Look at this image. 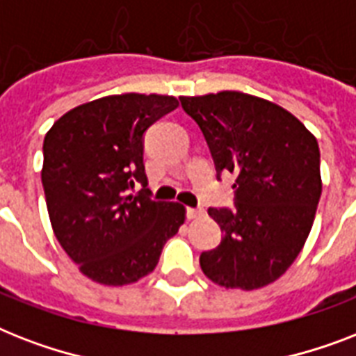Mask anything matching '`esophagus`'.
Here are the masks:
<instances>
[{
  "label": "esophagus",
  "mask_w": 356,
  "mask_h": 356,
  "mask_svg": "<svg viewBox=\"0 0 356 356\" xmlns=\"http://www.w3.org/2000/svg\"><path fill=\"white\" fill-rule=\"evenodd\" d=\"M203 214H205V211H203V209H192V207H188V209H186V218H188V220H195V218L203 216Z\"/></svg>",
  "instance_id": "esophagus-1"
}]
</instances>
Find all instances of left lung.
Returning a JSON list of instances; mask_svg holds the SVG:
<instances>
[{"mask_svg":"<svg viewBox=\"0 0 356 356\" xmlns=\"http://www.w3.org/2000/svg\"><path fill=\"white\" fill-rule=\"evenodd\" d=\"M179 99L205 136L216 177L236 175L233 209H209L223 240L201 253V270L220 286H266L290 268L312 229L321 195L318 142L288 111L249 94Z\"/></svg>","mask_w":356,"mask_h":356,"instance_id":"obj_1","label":"left lung"}]
</instances>
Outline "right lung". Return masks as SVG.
<instances>
[{
	"label": "right lung",
	"instance_id": "add662e5",
	"mask_svg": "<svg viewBox=\"0 0 356 356\" xmlns=\"http://www.w3.org/2000/svg\"><path fill=\"white\" fill-rule=\"evenodd\" d=\"M172 96L122 94L72 108L44 138L42 184L53 231L88 279L108 286L155 270L184 207L151 200L144 134L177 108ZM140 182L136 196L128 194Z\"/></svg>",
	"mask_w": 356,
	"mask_h": 356
}]
</instances>
